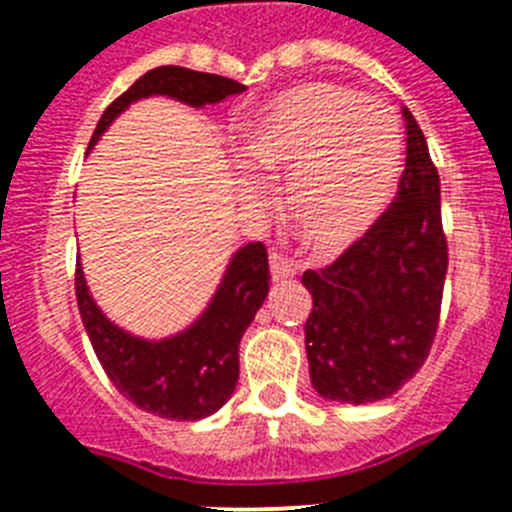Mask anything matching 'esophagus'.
I'll use <instances>...</instances> for the list:
<instances>
[{
    "label": "esophagus",
    "instance_id": "1",
    "mask_svg": "<svg viewBox=\"0 0 512 512\" xmlns=\"http://www.w3.org/2000/svg\"><path fill=\"white\" fill-rule=\"evenodd\" d=\"M269 266H271V279L274 282H282V279H289V277H295V264L289 259H284L282 253L277 251H271L269 253Z\"/></svg>",
    "mask_w": 512,
    "mask_h": 512
}]
</instances>
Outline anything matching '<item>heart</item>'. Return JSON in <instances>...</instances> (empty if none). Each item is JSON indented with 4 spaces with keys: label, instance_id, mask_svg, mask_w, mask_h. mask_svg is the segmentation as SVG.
<instances>
[{
    "label": "heart",
    "instance_id": "heart-1",
    "mask_svg": "<svg viewBox=\"0 0 512 512\" xmlns=\"http://www.w3.org/2000/svg\"><path fill=\"white\" fill-rule=\"evenodd\" d=\"M241 189L261 200L256 176H282V207L302 241L338 253L390 207L402 171V128L392 107L336 84H302L271 99L238 146Z\"/></svg>",
    "mask_w": 512,
    "mask_h": 512
}]
</instances>
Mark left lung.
I'll return each instance as SVG.
<instances>
[{
  "label": "left lung",
  "instance_id": "8db88e82",
  "mask_svg": "<svg viewBox=\"0 0 512 512\" xmlns=\"http://www.w3.org/2000/svg\"><path fill=\"white\" fill-rule=\"evenodd\" d=\"M402 117L408 156L390 210L333 264L302 274L312 295L310 379L325 400L366 405L395 395L436 338L449 269L441 182L413 112L402 107Z\"/></svg>",
  "mask_w": 512,
  "mask_h": 512
}]
</instances>
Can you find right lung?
<instances>
[{
	"label": "right lung",
	"instance_id": "right-lung-1",
	"mask_svg": "<svg viewBox=\"0 0 512 512\" xmlns=\"http://www.w3.org/2000/svg\"><path fill=\"white\" fill-rule=\"evenodd\" d=\"M246 92L243 84L217 74L158 66L115 99L99 117L87 153L130 104L171 97L189 107L223 102ZM269 295V259L264 243H246L230 256L223 279L205 312L176 336L148 341L122 330L97 307L81 261L76 264V302L94 354L120 395L140 410L171 420H202L223 408L238 382V343Z\"/></svg>",
	"mask_w": 512,
	"mask_h": 512
}]
</instances>
